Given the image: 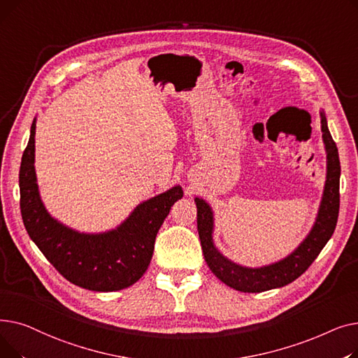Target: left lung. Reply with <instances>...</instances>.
<instances>
[{
  "label": "left lung",
  "mask_w": 358,
  "mask_h": 358,
  "mask_svg": "<svg viewBox=\"0 0 358 358\" xmlns=\"http://www.w3.org/2000/svg\"><path fill=\"white\" fill-rule=\"evenodd\" d=\"M321 129L327 150V181L324 187L322 201L321 206H319L317 216L309 235L286 258L270 266L251 268L239 266L227 257H223L213 243L212 208L203 199H194L197 206V231L204 259L208 262L212 273L227 286L243 293H261L283 287L309 268L315 258L331 239L336 227L338 212H340L341 165L336 145L329 134L327 117L322 111Z\"/></svg>",
  "instance_id": "8db88e82"
}]
</instances>
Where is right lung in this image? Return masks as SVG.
<instances>
[{
    "mask_svg": "<svg viewBox=\"0 0 358 358\" xmlns=\"http://www.w3.org/2000/svg\"><path fill=\"white\" fill-rule=\"evenodd\" d=\"M36 119L23 152L20 209L24 228L50 264L72 285L92 292L126 289L143 275L154 254L155 238L171 206L182 197L180 185L149 199L116 229L81 234L53 219L42 203L34 171Z\"/></svg>",
    "mask_w": 358,
    "mask_h": 358,
    "instance_id": "obj_1",
    "label": "right lung"
}]
</instances>
